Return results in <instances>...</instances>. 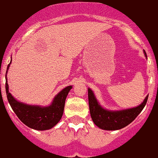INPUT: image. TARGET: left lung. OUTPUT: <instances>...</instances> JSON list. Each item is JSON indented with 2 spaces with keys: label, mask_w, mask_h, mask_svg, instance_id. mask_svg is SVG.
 Returning <instances> with one entry per match:
<instances>
[{
  "label": "left lung",
  "mask_w": 158,
  "mask_h": 158,
  "mask_svg": "<svg viewBox=\"0 0 158 158\" xmlns=\"http://www.w3.org/2000/svg\"><path fill=\"white\" fill-rule=\"evenodd\" d=\"M143 53L145 57L147 58L144 50ZM148 98V95L145 97V99L139 105L134 108L122 110H108L101 106L93 90L88 88L89 113L92 121L97 127L105 131H117L131 124L143 109L147 103Z\"/></svg>",
  "instance_id": "1"
}]
</instances>
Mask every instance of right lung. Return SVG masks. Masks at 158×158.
Returning a JSON list of instances; mask_svg holds the SVG:
<instances>
[{
	"label": "right lung",
	"mask_w": 158,
	"mask_h": 158,
	"mask_svg": "<svg viewBox=\"0 0 158 158\" xmlns=\"http://www.w3.org/2000/svg\"><path fill=\"white\" fill-rule=\"evenodd\" d=\"M10 64L11 61L7 67L6 74ZM6 91L7 99L15 114L17 115L19 119L23 124L31 129L37 131L50 130L58 124L64 113L65 100L69 94V92L73 88L72 85L65 87L61 91H59L53 99L52 103L50 105H31L17 100L10 93L6 75Z\"/></svg>",
	"instance_id": "1"
}]
</instances>
